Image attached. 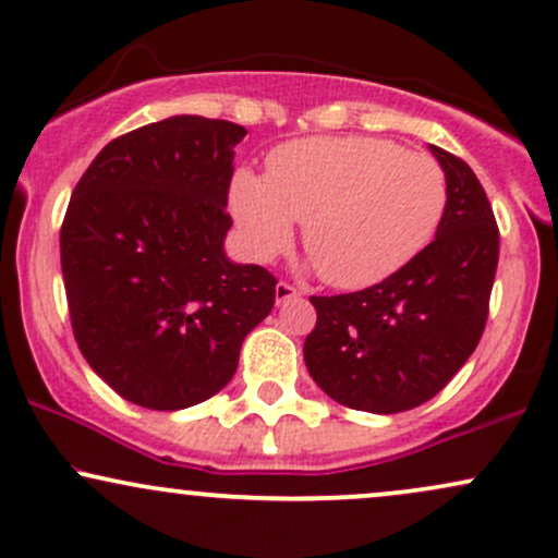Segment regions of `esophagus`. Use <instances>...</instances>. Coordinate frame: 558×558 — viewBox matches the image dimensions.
I'll return each mask as SVG.
<instances>
[{
	"label": "esophagus",
	"instance_id": "obj_1",
	"mask_svg": "<svg viewBox=\"0 0 558 558\" xmlns=\"http://www.w3.org/2000/svg\"><path fill=\"white\" fill-rule=\"evenodd\" d=\"M299 296H301V291H299L296 286L283 283V280H280V283L275 286V301H278V304H286V301L299 299Z\"/></svg>",
	"mask_w": 558,
	"mask_h": 558
}]
</instances>
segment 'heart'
<instances>
[{"mask_svg": "<svg viewBox=\"0 0 558 558\" xmlns=\"http://www.w3.org/2000/svg\"><path fill=\"white\" fill-rule=\"evenodd\" d=\"M230 213L246 254L278 257L304 222V248L336 288H367L409 265L446 215L438 159L386 138L317 136L278 146L267 178L235 172Z\"/></svg>", "mask_w": 558, "mask_h": 558, "instance_id": "obj_1", "label": "heart"}]
</instances>
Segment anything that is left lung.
<instances>
[{
    "label": "left lung",
    "instance_id": "left-lung-1",
    "mask_svg": "<svg viewBox=\"0 0 558 558\" xmlns=\"http://www.w3.org/2000/svg\"><path fill=\"white\" fill-rule=\"evenodd\" d=\"M448 181L435 241L383 283L312 296L304 341L312 380L332 401L396 414L430 401L477 349L498 265V226L464 159L430 144Z\"/></svg>",
    "mask_w": 558,
    "mask_h": 558
}]
</instances>
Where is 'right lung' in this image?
<instances>
[{
    "mask_svg": "<svg viewBox=\"0 0 558 558\" xmlns=\"http://www.w3.org/2000/svg\"><path fill=\"white\" fill-rule=\"evenodd\" d=\"M246 128L175 114L110 141L60 230L81 354L125 401L157 412L213 399L270 315L265 267L226 257L233 146Z\"/></svg>",
    "mask_w": 558,
    "mask_h": 558,
    "instance_id": "add662e5",
    "label": "right lung"
}]
</instances>
